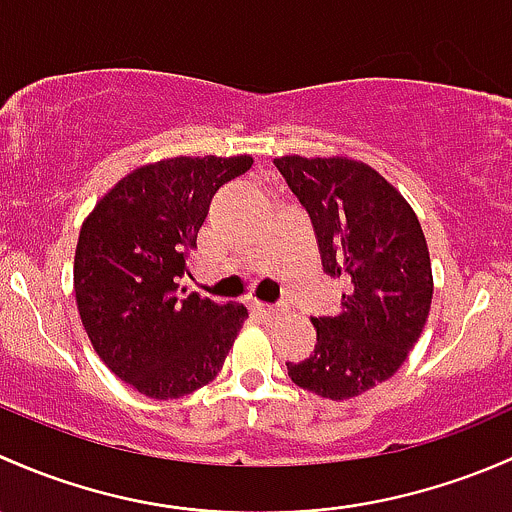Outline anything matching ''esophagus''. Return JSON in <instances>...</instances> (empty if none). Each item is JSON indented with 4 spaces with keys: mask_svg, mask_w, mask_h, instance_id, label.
<instances>
[{
    "mask_svg": "<svg viewBox=\"0 0 512 512\" xmlns=\"http://www.w3.org/2000/svg\"><path fill=\"white\" fill-rule=\"evenodd\" d=\"M261 315L268 320V323H276V320H281L283 315H286V308L283 305H261Z\"/></svg>",
    "mask_w": 512,
    "mask_h": 512,
    "instance_id": "1",
    "label": "esophagus"
}]
</instances>
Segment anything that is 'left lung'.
<instances>
[{"mask_svg":"<svg viewBox=\"0 0 512 512\" xmlns=\"http://www.w3.org/2000/svg\"><path fill=\"white\" fill-rule=\"evenodd\" d=\"M276 167L310 214L323 271L345 288L340 313L310 318L315 350L288 374L318 397H360L404 365L429 318L426 236L412 204L367 162L283 155Z\"/></svg>","mask_w":512,"mask_h":512,"instance_id":"obj_1","label":"left lung"}]
</instances>
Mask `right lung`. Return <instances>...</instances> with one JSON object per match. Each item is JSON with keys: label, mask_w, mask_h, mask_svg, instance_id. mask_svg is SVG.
Returning <instances> with one entry per match:
<instances>
[{"label": "right lung", "mask_w": 512, "mask_h": 512, "mask_svg": "<svg viewBox=\"0 0 512 512\" xmlns=\"http://www.w3.org/2000/svg\"><path fill=\"white\" fill-rule=\"evenodd\" d=\"M254 157H167L135 167L83 219L73 258L81 323L115 377L150 399H177L217 377L244 305L179 295L209 204Z\"/></svg>", "instance_id": "1"}]
</instances>
